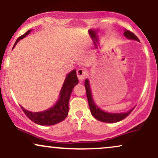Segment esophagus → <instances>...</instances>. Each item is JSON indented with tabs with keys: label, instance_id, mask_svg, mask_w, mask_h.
Listing matches in <instances>:
<instances>
[{
	"label": "esophagus",
	"instance_id": "34e87169",
	"mask_svg": "<svg viewBox=\"0 0 158 158\" xmlns=\"http://www.w3.org/2000/svg\"><path fill=\"white\" fill-rule=\"evenodd\" d=\"M77 73L78 79H79V82L81 83L83 81H84L85 77H86L87 71L85 70H84V69H79V70H77Z\"/></svg>",
	"mask_w": 158,
	"mask_h": 158
}]
</instances>
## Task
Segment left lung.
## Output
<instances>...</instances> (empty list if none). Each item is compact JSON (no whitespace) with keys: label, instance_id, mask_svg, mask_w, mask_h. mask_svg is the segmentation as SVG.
Returning <instances> with one entry per match:
<instances>
[{"label":"left lung","instance_id":"8db88e82","mask_svg":"<svg viewBox=\"0 0 158 158\" xmlns=\"http://www.w3.org/2000/svg\"><path fill=\"white\" fill-rule=\"evenodd\" d=\"M124 35L129 40H135V41H139L138 38H137L135 34L132 33L131 32L128 31V30H124ZM85 89H86L87 98H88V105H89L90 113H91L92 115H93L96 119L101 121V122L110 123H117L119 122V121L123 120V119L126 118L127 116L131 113L134 109L133 108H131V109H130L129 110H128V111L123 112V113H112V112L110 113V112H107L106 110H103L96 104L95 101L94 100L89 80H88V79H85Z\"/></svg>","mask_w":158,"mask_h":158}]
</instances>
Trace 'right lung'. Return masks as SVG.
Masks as SVG:
<instances>
[{
    "label": "right lung",
    "instance_id": "obj_1",
    "mask_svg": "<svg viewBox=\"0 0 158 158\" xmlns=\"http://www.w3.org/2000/svg\"><path fill=\"white\" fill-rule=\"evenodd\" d=\"M32 30H28L26 33L20 36L15 41L13 48L20 40L23 39L27 35H29ZM78 83H79V80L77 76V71L76 70H73L67 74L60 93H59V99L53 106L48 109L39 112L30 111L23 108L22 106H21V108H22L23 111L27 116V117L36 124L41 125V126H52V125L57 124L64 120L68 116L69 110L68 103L70 94L73 91V88Z\"/></svg>",
    "mask_w": 158,
    "mask_h": 158
}]
</instances>
